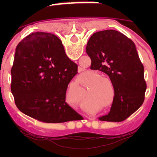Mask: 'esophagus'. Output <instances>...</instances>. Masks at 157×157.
<instances>
[{
  "mask_svg": "<svg viewBox=\"0 0 157 157\" xmlns=\"http://www.w3.org/2000/svg\"><path fill=\"white\" fill-rule=\"evenodd\" d=\"M82 71V68H81V67H79V68H78V71Z\"/></svg>",
  "mask_w": 157,
  "mask_h": 157,
  "instance_id": "1",
  "label": "esophagus"
}]
</instances>
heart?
Listing matches in <instances>:
<instances>
[{
    "instance_id": "heart-1",
    "label": "heart",
    "mask_w": 157,
    "mask_h": 157,
    "mask_svg": "<svg viewBox=\"0 0 157 157\" xmlns=\"http://www.w3.org/2000/svg\"><path fill=\"white\" fill-rule=\"evenodd\" d=\"M99 76H101V75H99ZM108 79V78H98V80L97 82H103V81H105V80H107Z\"/></svg>"
}]
</instances>
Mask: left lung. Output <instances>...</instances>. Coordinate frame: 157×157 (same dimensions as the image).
I'll return each instance as SVG.
<instances>
[{"label":"left lung","instance_id":"8db88e82","mask_svg":"<svg viewBox=\"0 0 157 157\" xmlns=\"http://www.w3.org/2000/svg\"><path fill=\"white\" fill-rule=\"evenodd\" d=\"M86 53L90 68L105 72L114 88L110 112L101 121L121 122L138 110L145 100L144 67L132 40L115 30L96 32L90 37Z\"/></svg>","mask_w":157,"mask_h":157}]
</instances>
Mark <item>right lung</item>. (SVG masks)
<instances>
[{"instance_id":"add662e5","label":"right lung","mask_w":157,"mask_h":157,"mask_svg":"<svg viewBox=\"0 0 157 157\" xmlns=\"http://www.w3.org/2000/svg\"><path fill=\"white\" fill-rule=\"evenodd\" d=\"M78 65L65 53L54 34L35 32L24 37L16 48L11 70V90L23 113L43 123L77 120L79 115L65 101Z\"/></svg>"}]
</instances>
